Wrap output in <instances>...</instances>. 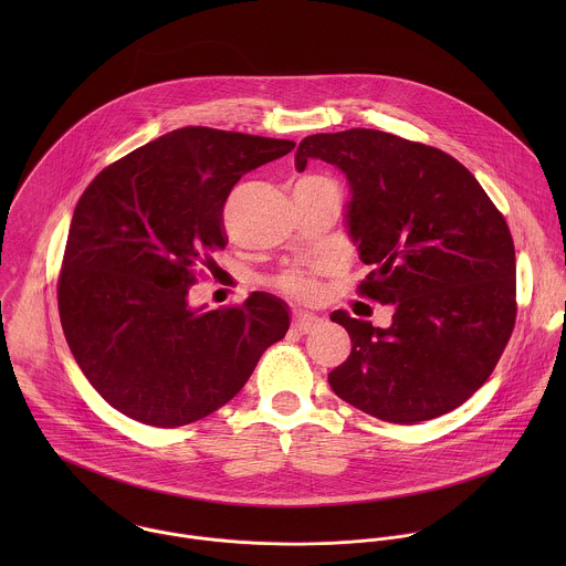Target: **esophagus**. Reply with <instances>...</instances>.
<instances>
[{"label":"esophagus","instance_id":"34e87169","mask_svg":"<svg viewBox=\"0 0 566 566\" xmlns=\"http://www.w3.org/2000/svg\"><path fill=\"white\" fill-rule=\"evenodd\" d=\"M323 323L316 314H310V312H294V321L292 326L301 333H310L312 328H316L318 324Z\"/></svg>","mask_w":566,"mask_h":566}]
</instances>
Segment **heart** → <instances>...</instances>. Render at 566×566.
<instances>
[{
	"instance_id": "heart-1",
	"label": "heart",
	"mask_w": 566,
	"mask_h": 566,
	"mask_svg": "<svg viewBox=\"0 0 566 566\" xmlns=\"http://www.w3.org/2000/svg\"><path fill=\"white\" fill-rule=\"evenodd\" d=\"M279 287L298 301H312L321 294V281H318V270H303V268H294L287 270L281 279H279Z\"/></svg>"
}]
</instances>
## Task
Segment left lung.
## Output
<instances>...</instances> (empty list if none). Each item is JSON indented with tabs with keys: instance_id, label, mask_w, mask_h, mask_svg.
Instances as JSON below:
<instances>
[{
	"instance_id": "1",
	"label": "left lung",
	"mask_w": 566,
	"mask_h": 566,
	"mask_svg": "<svg viewBox=\"0 0 566 566\" xmlns=\"http://www.w3.org/2000/svg\"><path fill=\"white\" fill-rule=\"evenodd\" d=\"M310 159L348 180V238L373 265L359 294L395 307L388 328L331 314L353 344L328 373L333 392L399 424L455 409L492 375L516 321L514 243L503 216L462 163L390 133L312 135L296 150V169Z\"/></svg>"
}]
</instances>
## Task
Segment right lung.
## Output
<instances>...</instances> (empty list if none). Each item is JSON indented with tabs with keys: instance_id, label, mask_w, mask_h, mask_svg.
<instances>
[{
	"instance_id": "1",
	"label": "right lung",
	"mask_w": 566,
	"mask_h": 566,
	"mask_svg": "<svg viewBox=\"0 0 566 566\" xmlns=\"http://www.w3.org/2000/svg\"><path fill=\"white\" fill-rule=\"evenodd\" d=\"M294 142L205 126L171 130L84 189L59 276L61 324L88 384L117 411L182 427L229 403L290 307L252 292L240 307L189 305L193 270L227 245L224 202Z\"/></svg>"
}]
</instances>
